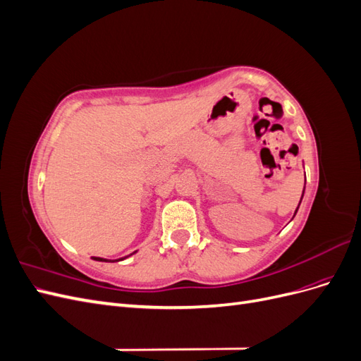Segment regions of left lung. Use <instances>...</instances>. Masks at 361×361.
I'll return each mask as SVG.
<instances>
[{
	"mask_svg": "<svg viewBox=\"0 0 361 361\" xmlns=\"http://www.w3.org/2000/svg\"><path fill=\"white\" fill-rule=\"evenodd\" d=\"M302 195H304V191H302ZM302 195H301V199H302ZM295 214H297V212H295Z\"/></svg>",
	"mask_w": 361,
	"mask_h": 361,
	"instance_id": "1",
	"label": "left lung"
}]
</instances>
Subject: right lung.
I'll use <instances>...</instances> for the list:
<instances>
[{
    "label": "right lung",
    "instance_id": "right-lung-1",
    "mask_svg": "<svg viewBox=\"0 0 361 361\" xmlns=\"http://www.w3.org/2000/svg\"><path fill=\"white\" fill-rule=\"evenodd\" d=\"M94 260H99V262H106V259H102V257H93ZM120 260V259H118Z\"/></svg>",
    "mask_w": 361,
    "mask_h": 361
}]
</instances>
